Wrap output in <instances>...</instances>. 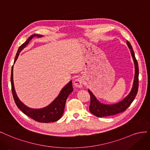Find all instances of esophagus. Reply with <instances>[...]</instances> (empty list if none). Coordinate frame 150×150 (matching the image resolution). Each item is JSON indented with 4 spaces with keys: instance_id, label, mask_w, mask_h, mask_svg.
I'll return each instance as SVG.
<instances>
[{
    "instance_id": "1",
    "label": "esophagus",
    "mask_w": 150,
    "mask_h": 150,
    "mask_svg": "<svg viewBox=\"0 0 150 150\" xmlns=\"http://www.w3.org/2000/svg\"><path fill=\"white\" fill-rule=\"evenodd\" d=\"M83 79L81 78H77L74 80V85L76 87L81 88L83 85Z\"/></svg>"
}]
</instances>
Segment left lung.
I'll return each instance as SVG.
<instances>
[{
  "label": "left lung",
  "mask_w": 150,
  "mask_h": 150,
  "mask_svg": "<svg viewBox=\"0 0 150 150\" xmlns=\"http://www.w3.org/2000/svg\"><path fill=\"white\" fill-rule=\"evenodd\" d=\"M127 45L130 50L132 56L133 57V60L135 68V75L133 82V86L131 92L129 95L125 98L120 102L113 104V105H105L100 103L99 101L95 98V96L91 93V91L89 90L88 93L90 95V105L89 110L90 112L93 115H95L97 117H108V116L115 115L120 113H122L124 111L126 110L129 106L132 104L133 101L134 100L135 96H136L138 93V75H139V69L138 62L135 58V55L133 50V48L128 41L127 42Z\"/></svg>",
  "instance_id": "1"
}]
</instances>
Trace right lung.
I'll return each mask as SVG.
<instances>
[{"label": "right lung", "instance_id": "add662e5", "mask_svg": "<svg viewBox=\"0 0 150 150\" xmlns=\"http://www.w3.org/2000/svg\"><path fill=\"white\" fill-rule=\"evenodd\" d=\"M42 37L40 35L33 34L31 35L28 39L24 42L22 45L19 47L18 51L17 52L16 57L14 63L16 62V60L20 54L21 51L25 47L32 38L35 37ZM11 86H12V92L13 95V97L15 101L17 107L20 109L22 112L27 115L28 117L37 121L38 122L40 123H50V122H55L56 121L59 120L64 113L65 105L66 103V100L69 95L73 91V87H72V81H70L69 83L65 86V87L63 88L60 92L59 96L55 99L53 102L47 107L43 108L41 109H32L27 107L23 103H22L18 99V96L16 93L15 89H14L13 81V67L12 68L11 71Z\"/></svg>", "mask_w": 150, "mask_h": 150}]
</instances>
